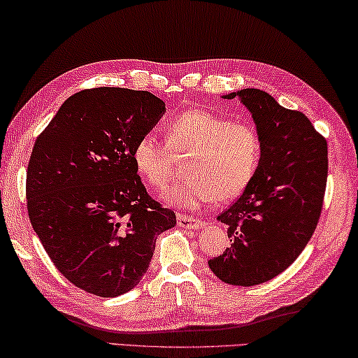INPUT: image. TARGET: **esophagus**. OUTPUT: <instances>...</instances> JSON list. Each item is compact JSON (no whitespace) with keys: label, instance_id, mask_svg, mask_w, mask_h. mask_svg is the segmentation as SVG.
Returning a JSON list of instances; mask_svg holds the SVG:
<instances>
[{"label":"esophagus","instance_id":"1","mask_svg":"<svg viewBox=\"0 0 358 358\" xmlns=\"http://www.w3.org/2000/svg\"><path fill=\"white\" fill-rule=\"evenodd\" d=\"M178 225L180 228H185V230H200L203 228V220L201 219H193L189 217V215H178Z\"/></svg>","mask_w":358,"mask_h":358}]
</instances>
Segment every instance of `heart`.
Wrapping results in <instances>:
<instances>
[{"mask_svg":"<svg viewBox=\"0 0 358 358\" xmlns=\"http://www.w3.org/2000/svg\"><path fill=\"white\" fill-rule=\"evenodd\" d=\"M166 136L168 143L155 131L143 133L133 145L131 157L144 182L163 189L171 173L173 155L189 154L184 163L187 176L163 193V200L178 208L195 209L214 200H234L260 168L262 136L245 122L189 109L168 120Z\"/></svg>","mask_w":358,"mask_h":358,"instance_id":"obj_1","label":"heart"}]
</instances>
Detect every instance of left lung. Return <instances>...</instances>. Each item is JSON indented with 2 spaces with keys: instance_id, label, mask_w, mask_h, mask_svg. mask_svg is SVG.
Returning <instances> with one entry per match:
<instances>
[{
  "instance_id": "8db88e82",
  "label": "left lung",
  "mask_w": 358,
  "mask_h": 358,
  "mask_svg": "<svg viewBox=\"0 0 358 358\" xmlns=\"http://www.w3.org/2000/svg\"><path fill=\"white\" fill-rule=\"evenodd\" d=\"M224 98H239L249 109L263 155L250 185L217 217L231 248L208 265L222 282L249 287L276 278L311 239L324 204L328 149L306 115L266 92L243 89Z\"/></svg>"
}]
</instances>
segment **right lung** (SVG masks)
Wrapping results in <instances>:
<instances>
[{
    "label": "right lung",
    "mask_w": 358,
    "mask_h": 358,
    "mask_svg": "<svg viewBox=\"0 0 358 358\" xmlns=\"http://www.w3.org/2000/svg\"><path fill=\"white\" fill-rule=\"evenodd\" d=\"M165 103L150 92L99 87L62 104L33 145L27 169L30 222L69 282L114 298L148 271L157 236L176 214L152 198L134 168L136 139Z\"/></svg>",
    "instance_id": "1"
}]
</instances>
